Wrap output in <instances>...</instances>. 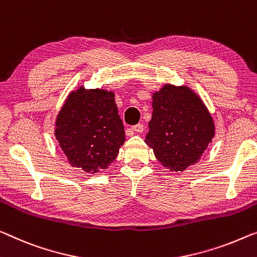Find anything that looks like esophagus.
<instances>
[{
	"instance_id": "obj_1",
	"label": "esophagus",
	"mask_w": 257,
	"mask_h": 257,
	"mask_svg": "<svg viewBox=\"0 0 257 257\" xmlns=\"http://www.w3.org/2000/svg\"><path fill=\"white\" fill-rule=\"evenodd\" d=\"M133 132H138V133H141V132H144V130H145V126L142 125V124H138V125H136V126H133V127L131 128Z\"/></svg>"
}]
</instances>
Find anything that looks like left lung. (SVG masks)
Returning a JSON list of instances; mask_svg holds the SVG:
<instances>
[{
	"label": "left lung",
	"mask_w": 257,
	"mask_h": 257,
	"mask_svg": "<svg viewBox=\"0 0 257 257\" xmlns=\"http://www.w3.org/2000/svg\"><path fill=\"white\" fill-rule=\"evenodd\" d=\"M152 97L153 115L145 142L164 168L183 172L199 162L212 141L214 119L188 86L165 84Z\"/></svg>",
	"instance_id": "left-lung-1"
}]
</instances>
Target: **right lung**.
I'll list each match as a JSON object with an SVG mask.
<instances>
[{
    "label": "right lung",
    "mask_w": 257,
    "mask_h": 257,
    "mask_svg": "<svg viewBox=\"0 0 257 257\" xmlns=\"http://www.w3.org/2000/svg\"><path fill=\"white\" fill-rule=\"evenodd\" d=\"M54 134L73 168L93 175L103 171L125 142L115 93L84 85L72 90L56 117Z\"/></svg>",
    "instance_id": "1"
}]
</instances>
